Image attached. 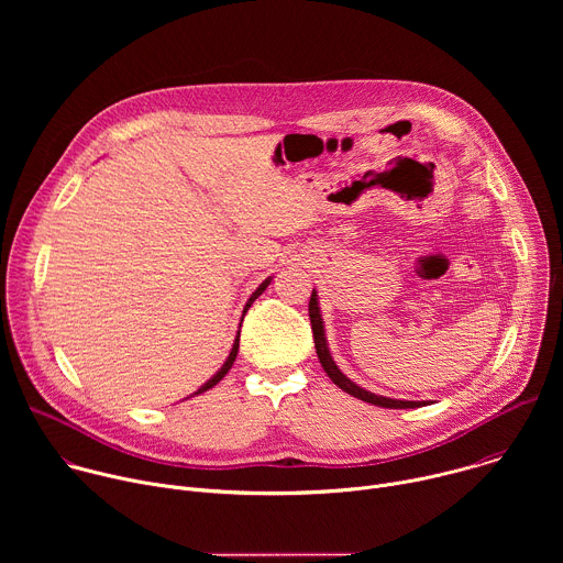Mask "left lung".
Listing matches in <instances>:
<instances>
[{
    "instance_id": "1",
    "label": "left lung",
    "mask_w": 563,
    "mask_h": 563,
    "mask_svg": "<svg viewBox=\"0 0 563 563\" xmlns=\"http://www.w3.org/2000/svg\"><path fill=\"white\" fill-rule=\"evenodd\" d=\"M309 320H311V332H313V343H316V354L320 365H323L325 374L334 380V385H339L343 391L365 400V404L378 406V408H394V410H404V408H419L423 404L419 400H396V398H387V396H376L363 387H358L354 380H350L332 361L330 350H328V341H325V330H323V318H320V309H318V300H316V291H311L309 298Z\"/></svg>"
}]
</instances>
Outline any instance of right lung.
<instances>
[{"label":"right lung","mask_w":563,"mask_h":563,"mask_svg":"<svg viewBox=\"0 0 563 563\" xmlns=\"http://www.w3.org/2000/svg\"><path fill=\"white\" fill-rule=\"evenodd\" d=\"M267 285H269V278H267V280H265V283H263V285H261V287H258V289L252 294V298H250V300H247V305H245V311H243V316L247 313V309L252 307V302H254V300H256V298H258V296L265 291V287H267ZM238 345H240V334L235 336V343H233V347H231V354H229V358L224 361V365H222V367L218 369V374H216L213 378H209V380H207V383H205V385H202V387H200L196 394H202V391L211 389L216 383H220V380L224 378V374L231 369V365H233V361H235V354H238Z\"/></svg>","instance_id":"obj_1"}]
</instances>
